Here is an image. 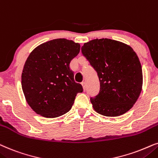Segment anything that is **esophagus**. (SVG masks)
Here are the masks:
<instances>
[{
	"label": "esophagus",
	"mask_w": 158,
	"mask_h": 158,
	"mask_svg": "<svg viewBox=\"0 0 158 158\" xmlns=\"http://www.w3.org/2000/svg\"><path fill=\"white\" fill-rule=\"evenodd\" d=\"M81 85H82L84 90H85V89H86V83L85 82V81H84V82L81 83Z\"/></svg>",
	"instance_id": "34e87169"
}]
</instances>
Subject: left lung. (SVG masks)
I'll return each mask as SVG.
<instances>
[{
  "mask_svg": "<svg viewBox=\"0 0 158 158\" xmlns=\"http://www.w3.org/2000/svg\"><path fill=\"white\" fill-rule=\"evenodd\" d=\"M81 52L98 73L100 92L90 98L94 110L105 116L124 114L138 100L142 89L141 63L131 46L114 40L94 39Z\"/></svg>",
  "mask_w": 158,
  "mask_h": 158,
  "instance_id": "1",
  "label": "left lung"
}]
</instances>
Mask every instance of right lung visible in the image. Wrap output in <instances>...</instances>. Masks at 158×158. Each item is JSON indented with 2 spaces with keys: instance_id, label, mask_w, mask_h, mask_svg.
Returning <instances> with one entry per match:
<instances>
[{
  "instance_id": "right-lung-1",
  "label": "right lung",
  "mask_w": 158,
  "mask_h": 158,
  "mask_svg": "<svg viewBox=\"0 0 158 158\" xmlns=\"http://www.w3.org/2000/svg\"><path fill=\"white\" fill-rule=\"evenodd\" d=\"M79 51V43L59 38L41 44L29 54L22 71V87L37 114L59 117L71 110L77 93L83 92L69 66Z\"/></svg>"
}]
</instances>
